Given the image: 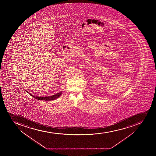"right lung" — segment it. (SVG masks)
I'll return each instance as SVG.
<instances>
[{
	"instance_id": "add662e5",
	"label": "right lung",
	"mask_w": 156,
	"mask_h": 156,
	"mask_svg": "<svg viewBox=\"0 0 156 156\" xmlns=\"http://www.w3.org/2000/svg\"><path fill=\"white\" fill-rule=\"evenodd\" d=\"M61 92L60 93H59L58 94H55V95H54V96H51V97H49L48 98H45L44 99H42V100H43L45 101H51L53 100H54V99H56L57 98H58L59 96H60L61 95Z\"/></svg>"
}]
</instances>
